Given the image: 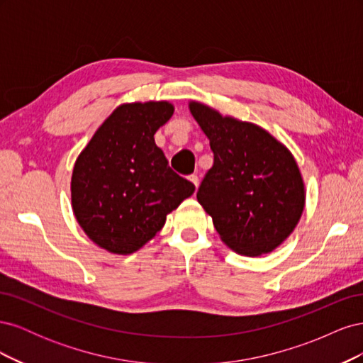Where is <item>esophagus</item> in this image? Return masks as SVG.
Instances as JSON below:
<instances>
[{
  "label": "esophagus",
  "instance_id": "obj_1",
  "mask_svg": "<svg viewBox=\"0 0 363 363\" xmlns=\"http://www.w3.org/2000/svg\"><path fill=\"white\" fill-rule=\"evenodd\" d=\"M188 180L195 186V188H199V177H196V175L195 174H192V175H189V177H188Z\"/></svg>",
  "mask_w": 363,
  "mask_h": 363
}]
</instances>
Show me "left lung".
<instances>
[{
  "label": "left lung",
  "mask_w": 363,
  "mask_h": 363,
  "mask_svg": "<svg viewBox=\"0 0 363 363\" xmlns=\"http://www.w3.org/2000/svg\"><path fill=\"white\" fill-rule=\"evenodd\" d=\"M189 111L213 152L196 200L223 242L257 257L294 232L306 204L301 171L289 148L263 127L191 100Z\"/></svg>",
  "instance_id": "8db88e82"
}]
</instances>
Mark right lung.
<instances>
[{"instance_id": "add662e5", "label": "right lung", "mask_w": 363, "mask_h": 363, "mask_svg": "<svg viewBox=\"0 0 363 363\" xmlns=\"http://www.w3.org/2000/svg\"><path fill=\"white\" fill-rule=\"evenodd\" d=\"M172 113L169 101L119 104L74 163V216L86 236L112 255L140 250L195 191L171 171L155 142Z\"/></svg>"}]
</instances>
